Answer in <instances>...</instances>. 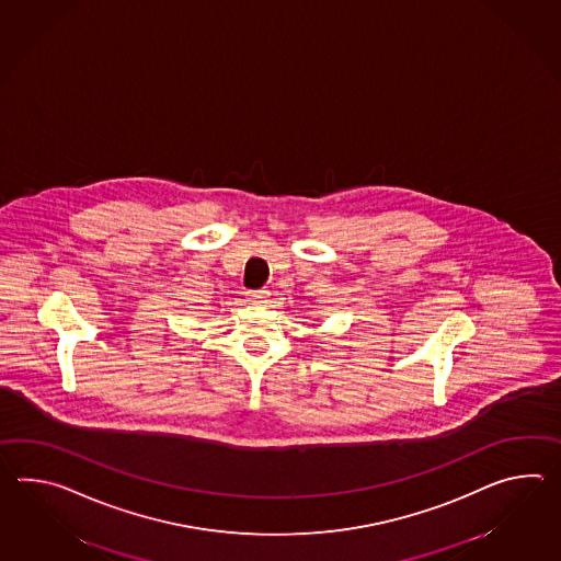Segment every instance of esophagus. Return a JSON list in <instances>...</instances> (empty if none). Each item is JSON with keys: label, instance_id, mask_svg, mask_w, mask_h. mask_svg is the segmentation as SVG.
Returning <instances> with one entry per match:
<instances>
[{"label": "esophagus", "instance_id": "obj_1", "mask_svg": "<svg viewBox=\"0 0 561 561\" xmlns=\"http://www.w3.org/2000/svg\"><path fill=\"white\" fill-rule=\"evenodd\" d=\"M270 294L265 291V289H251V291H248V298L251 299V301H262V299L267 298Z\"/></svg>", "mask_w": 561, "mask_h": 561}]
</instances>
